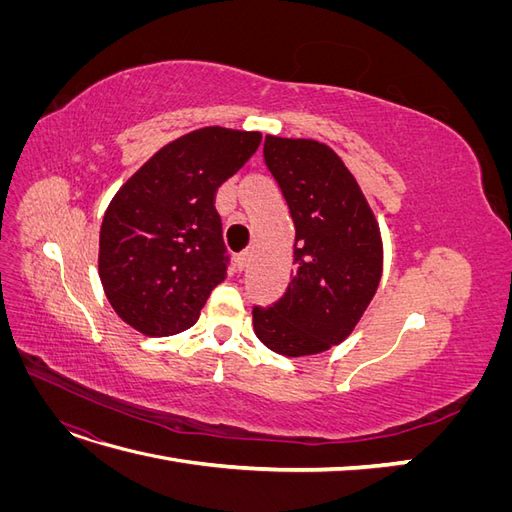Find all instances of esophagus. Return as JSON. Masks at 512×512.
<instances>
[{
  "instance_id": "obj_1",
  "label": "esophagus",
  "mask_w": 512,
  "mask_h": 512,
  "mask_svg": "<svg viewBox=\"0 0 512 512\" xmlns=\"http://www.w3.org/2000/svg\"><path fill=\"white\" fill-rule=\"evenodd\" d=\"M247 262H250V252H241L237 258H235V265L239 271H243L247 267Z\"/></svg>"
}]
</instances>
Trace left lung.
<instances>
[{"label":"left lung","instance_id":"8db88e82","mask_svg":"<svg viewBox=\"0 0 512 512\" xmlns=\"http://www.w3.org/2000/svg\"><path fill=\"white\" fill-rule=\"evenodd\" d=\"M265 164L294 222V275L284 297L254 307V333L284 356L342 344L382 277L376 215L337 153L312 138H265Z\"/></svg>","mask_w":512,"mask_h":512}]
</instances>
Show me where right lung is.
Listing matches in <instances>:
<instances>
[{"label": "right lung", "instance_id": "1", "mask_svg": "<svg viewBox=\"0 0 512 512\" xmlns=\"http://www.w3.org/2000/svg\"><path fill=\"white\" fill-rule=\"evenodd\" d=\"M260 132L220 126L179 136L136 170L108 205L98 273L132 329L166 337L190 329L226 277L220 185L254 156Z\"/></svg>", "mask_w": 512, "mask_h": 512}]
</instances>
